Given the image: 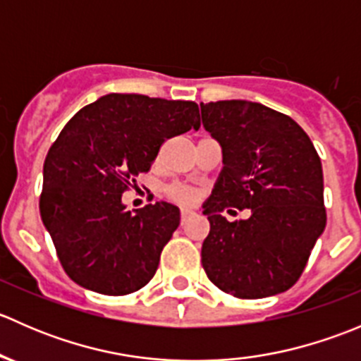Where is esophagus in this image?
<instances>
[{
	"instance_id": "obj_1",
	"label": "esophagus",
	"mask_w": 361,
	"mask_h": 361,
	"mask_svg": "<svg viewBox=\"0 0 361 361\" xmlns=\"http://www.w3.org/2000/svg\"><path fill=\"white\" fill-rule=\"evenodd\" d=\"M180 214H181V224H185V221L188 220V216H190V211H188V209H181Z\"/></svg>"
}]
</instances>
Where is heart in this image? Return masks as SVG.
<instances>
[{
	"mask_svg": "<svg viewBox=\"0 0 361 361\" xmlns=\"http://www.w3.org/2000/svg\"><path fill=\"white\" fill-rule=\"evenodd\" d=\"M167 194L178 202H192L195 199V192L190 187H185V185H173V187L167 188Z\"/></svg>",
	"mask_w": 361,
	"mask_h": 361,
	"instance_id": "heart-1",
	"label": "heart"
}]
</instances>
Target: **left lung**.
<instances>
[{
  "instance_id": "left-lung-1",
  "label": "left lung",
  "mask_w": 361,
  "mask_h": 361,
  "mask_svg": "<svg viewBox=\"0 0 361 361\" xmlns=\"http://www.w3.org/2000/svg\"><path fill=\"white\" fill-rule=\"evenodd\" d=\"M202 126L220 143L224 169L204 206L209 234L202 267L238 298H264L297 283L323 234L322 160L300 126L260 103H201ZM232 207L252 211L228 222Z\"/></svg>"
}]
</instances>
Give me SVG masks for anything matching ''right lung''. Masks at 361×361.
Listing matches in <instances>:
<instances>
[{
	"label": "right lung",
	"instance_id": "add662e5",
	"mask_svg": "<svg viewBox=\"0 0 361 361\" xmlns=\"http://www.w3.org/2000/svg\"><path fill=\"white\" fill-rule=\"evenodd\" d=\"M199 127L192 101L141 94H106L64 126L43 164L39 213L76 285L127 295L154 278L180 209L155 202L133 214L122 194L150 171L164 141Z\"/></svg>",
	"mask_w": 361,
	"mask_h": 361
}]
</instances>
